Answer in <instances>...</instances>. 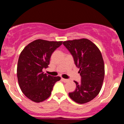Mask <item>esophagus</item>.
<instances>
[{
  "mask_svg": "<svg viewBox=\"0 0 124 124\" xmlns=\"http://www.w3.org/2000/svg\"><path fill=\"white\" fill-rule=\"evenodd\" d=\"M61 80L63 81V82H67L68 81V79H63V78H61Z\"/></svg>",
  "mask_w": 124,
  "mask_h": 124,
  "instance_id": "34e87169",
  "label": "esophagus"
}]
</instances>
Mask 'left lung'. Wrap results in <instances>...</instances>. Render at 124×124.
<instances>
[{
    "mask_svg": "<svg viewBox=\"0 0 124 124\" xmlns=\"http://www.w3.org/2000/svg\"><path fill=\"white\" fill-rule=\"evenodd\" d=\"M64 46L73 56L75 65L80 69L81 81H74L76 89L69 96L74 101L85 104L99 94L104 78V63L100 51L89 39L82 38L64 41Z\"/></svg>",
    "mask_w": 124,
    "mask_h": 124,
    "instance_id": "1",
    "label": "left lung"
}]
</instances>
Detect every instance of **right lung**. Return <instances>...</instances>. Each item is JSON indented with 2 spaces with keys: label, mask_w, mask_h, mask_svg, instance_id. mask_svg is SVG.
Returning <instances> with one entry per match:
<instances>
[{
  "label": "right lung",
  "mask_w": 124,
  "mask_h": 124,
  "mask_svg": "<svg viewBox=\"0 0 124 124\" xmlns=\"http://www.w3.org/2000/svg\"><path fill=\"white\" fill-rule=\"evenodd\" d=\"M62 41L36 39L28 44L18 58L17 75L20 87L28 99L39 103L50 96L53 87L59 76L44 73L42 69L48 67L54 51Z\"/></svg>",
  "instance_id": "obj_1"
}]
</instances>
